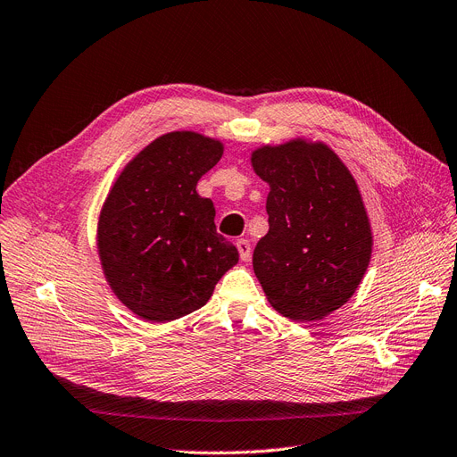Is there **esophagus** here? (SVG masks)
Wrapping results in <instances>:
<instances>
[{
  "instance_id": "34e87169",
  "label": "esophagus",
  "mask_w": 457,
  "mask_h": 457,
  "mask_svg": "<svg viewBox=\"0 0 457 457\" xmlns=\"http://www.w3.org/2000/svg\"><path fill=\"white\" fill-rule=\"evenodd\" d=\"M235 246H237V250H239L241 260L248 262L250 260V243L246 239H239V241L235 243Z\"/></svg>"
}]
</instances>
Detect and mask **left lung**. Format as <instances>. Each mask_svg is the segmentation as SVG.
Listing matches in <instances>:
<instances>
[{
  "label": "left lung",
  "instance_id": "1",
  "mask_svg": "<svg viewBox=\"0 0 457 457\" xmlns=\"http://www.w3.org/2000/svg\"><path fill=\"white\" fill-rule=\"evenodd\" d=\"M250 161L270 188L253 272L278 313L320 321L351 299L370 265L373 235L359 185L327 144L304 137L257 147Z\"/></svg>",
  "mask_w": 457,
  "mask_h": 457
}]
</instances>
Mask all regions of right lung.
I'll use <instances>...</instances> for the list:
<instances>
[{
    "mask_svg": "<svg viewBox=\"0 0 457 457\" xmlns=\"http://www.w3.org/2000/svg\"><path fill=\"white\" fill-rule=\"evenodd\" d=\"M224 144L192 130L158 136L119 173L98 214L106 282L132 313L166 323L202 308L239 252L216 233L214 205L195 192Z\"/></svg>",
    "mask_w": 457,
    "mask_h": 457,
    "instance_id": "right-lung-1",
    "label": "right lung"
}]
</instances>
